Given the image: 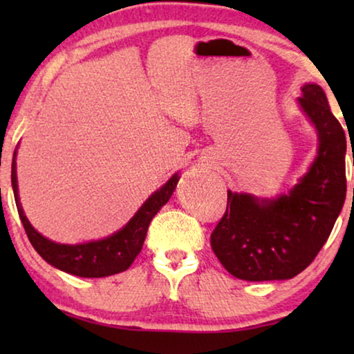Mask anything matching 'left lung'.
Segmentation results:
<instances>
[{"mask_svg": "<svg viewBox=\"0 0 354 354\" xmlns=\"http://www.w3.org/2000/svg\"><path fill=\"white\" fill-rule=\"evenodd\" d=\"M301 91L299 104L319 132L316 161L277 200L227 192V209L211 234L212 251L236 279L263 282L298 275L321 251L345 203V132L321 86L306 84Z\"/></svg>", "mask_w": 354, "mask_h": 354, "instance_id": "obj_1", "label": "left lung"}]
</instances>
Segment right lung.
<instances>
[{
    "label": "right lung",
    "mask_w": 354,
    "mask_h": 354,
    "mask_svg": "<svg viewBox=\"0 0 354 354\" xmlns=\"http://www.w3.org/2000/svg\"><path fill=\"white\" fill-rule=\"evenodd\" d=\"M11 182L14 198H16L17 212L21 217L24 229L30 240L37 253L46 261L48 264L64 270L67 274L79 275V277H108L127 270L135 258L143 248L145 236H147L149 222L156 212L169 201L172 196L176 185L178 182L177 174L169 178L166 185L147 200V203L140 207L132 221L119 230L118 234L108 236L104 240L90 241L84 245H59L55 241L45 239L30 225V222L24 214L21 203L17 196V174H16V151H14Z\"/></svg>",
    "instance_id": "1"
}]
</instances>
